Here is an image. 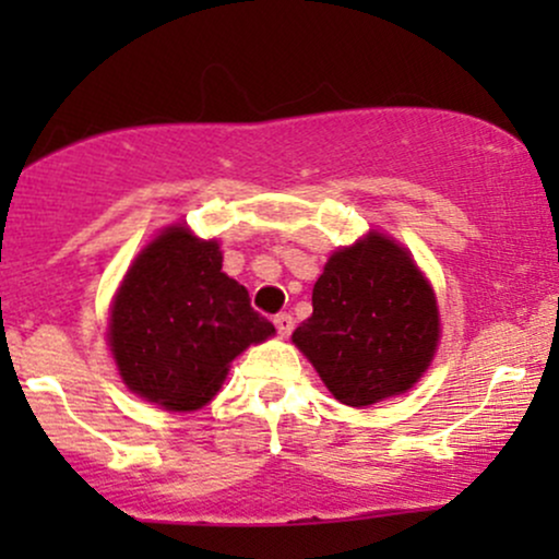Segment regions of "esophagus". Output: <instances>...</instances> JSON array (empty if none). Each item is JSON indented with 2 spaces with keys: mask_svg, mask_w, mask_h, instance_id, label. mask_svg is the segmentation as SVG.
Masks as SVG:
<instances>
[{
  "mask_svg": "<svg viewBox=\"0 0 559 559\" xmlns=\"http://www.w3.org/2000/svg\"><path fill=\"white\" fill-rule=\"evenodd\" d=\"M273 323H275V329H278L281 336H288V333L294 331V318L288 316V312H278V316L273 318Z\"/></svg>",
  "mask_w": 559,
  "mask_h": 559,
  "instance_id": "obj_1",
  "label": "esophagus"
}]
</instances>
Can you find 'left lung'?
<instances>
[{"mask_svg": "<svg viewBox=\"0 0 559 559\" xmlns=\"http://www.w3.org/2000/svg\"><path fill=\"white\" fill-rule=\"evenodd\" d=\"M292 338L338 402L365 407L423 376L439 342V310L413 258L370 234L329 260L312 288V316Z\"/></svg>", "mask_w": 559, "mask_h": 559, "instance_id": "left-lung-1", "label": "left lung"}]
</instances>
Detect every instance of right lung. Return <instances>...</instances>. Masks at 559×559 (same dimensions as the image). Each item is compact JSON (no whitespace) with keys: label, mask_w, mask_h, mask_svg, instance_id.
Returning <instances> with one entry per match:
<instances>
[{"label":"right lung","mask_w":559,"mask_h":559,"mask_svg":"<svg viewBox=\"0 0 559 559\" xmlns=\"http://www.w3.org/2000/svg\"><path fill=\"white\" fill-rule=\"evenodd\" d=\"M271 333L247 288L223 273L217 243L181 226L139 254L110 318V346L128 389L168 409L207 404L228 362Z\"/></svg>","instance_id":"1"}]
</instances>
